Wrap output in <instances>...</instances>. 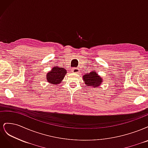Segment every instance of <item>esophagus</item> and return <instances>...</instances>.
Returning a JSON list of instances; mask_svg holds the SVG:
<instances>
[{
    "instance_id": "esophagus-1",
    "label": "esophagus",
    "mask_w": 148,
    "mask_h": 148,
    "mask_svg": "<svg viewBox=\"0 0 148 148\" xmlns=\"http://www.w3.org/2000/svg\"><path fill=\"white\" fill-rule=\"evenodd\" d=\"M71 71H72L73 73H79V70L77 68H73L72 70H71Z\"/></svg>"
}]
</instances>
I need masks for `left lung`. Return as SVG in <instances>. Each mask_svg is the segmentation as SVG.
Segmentation results:
<instances>
[{
  "instance_id": "obj_1",
  "label": "left lung",
  "mask_w": 148,
  "mask_h": 148,
  "mask_svg": "<svg viewBox=\"0 0 148 148\" xmlns=\"http://www.w3.org/2000/svg\"><path fill=\"white\" fill-rule=\"evenodd\" d=\"M83 79L84 84L87 86L95 88L99 87L103 82V79L96 71L93 70L90 73H86L83 76Z\"/></svg>"
}]
</instances>
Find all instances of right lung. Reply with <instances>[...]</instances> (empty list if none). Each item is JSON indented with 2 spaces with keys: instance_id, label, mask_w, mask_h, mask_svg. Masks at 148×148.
I'll return each mask as SVG.
<instances>
[{
  "instance_id": "obj_1",
  "label": "right lung",
  "mask_w": 148,
  "mask_h": 148,
  "mask_svg": "<svg viewBox=\"0 0 148 148\" xmlns=\"http://www.w3.org/2000/svg\"><path fill=\"white\" fill-rule=\"evenodd\" d=\"M66 74V70L65 69L53 66V68L46 74L47 82L53 85L60 84L64 79Z\"/></svg>"
}]
</instances>
